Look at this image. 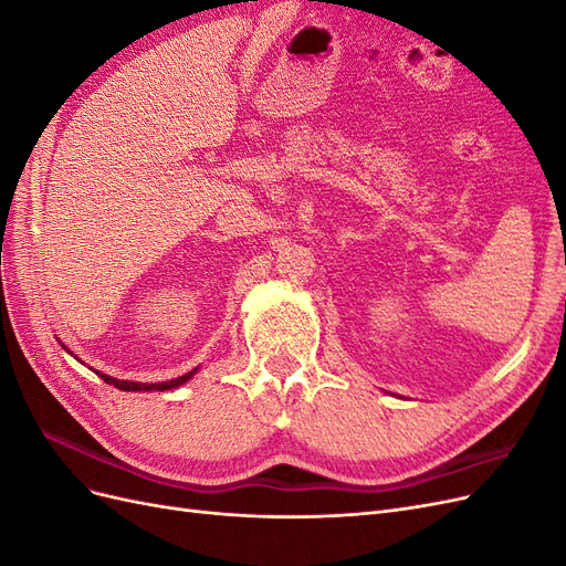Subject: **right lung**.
<instances>
[{
  "label": "right lung",
  "mask_w": 566,
  "mask_h": 566,
  "mask_svg": "<svg viewBox=\"0 0 566 566\" xmlns=\"http://www.w3.org/2000/svg\"><path fill=\"white\" fill-rule=\"evenodd\" d=\"M71 354V352H67ZM98 378H104V382H108V385H113V387H117V389H123V391H167V389H177V387H181V385H186L188 380L193 378V375L198 373V368H193V370H188L186 375H181V378H177V380H167V382H132V380H117V378H111V375H106V373H101V370H94Z\"/></svg>",
  "instance_id": "obj_1"
}]
</instances>
